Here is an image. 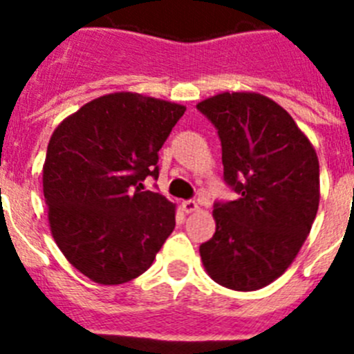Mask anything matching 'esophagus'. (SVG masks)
<instances>
[{"mask_svg":"<svg viewBox=\"0 0 354 354\" xmlns=\"http://www.w3.org/2000/svg\"><path fill=\"white\" fill-rule=\"evenodd\" d=\"M196 209H198V204H196L195 200H184L183 202V211L195 212Z\"/></svg>","mask_w":354,"mask_h":354,"instance_id":"1","label":"esophagus"}]
</instances>
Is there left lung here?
I'll use <instances>...</instances> for the list:
<instances>
[{
    "label": "left lung",
    "instance_id": "8db88e82",
    "mask_svg": "<svg viewBox=\"0 0 354 354\" xmlns=\"http://www.w3.org/2000/svg\"><path fill=\"white\" fill-rule=\"evenodd\" d=\"M218 131L223 179L236 200H216V232L200 245L209 277L257 290L290 266L319 207L314 147L282 106L259 93H220L196 106Z\"/></svg>",
    "mask_w": 354,
    "mask_h": 354
}]
</instances>
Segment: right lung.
Returning a JSON list of instances; mask_svg holds the SVG:
<instances>
[{"instance_id":"1","label":"right lung","mask_w":354,"mask_h":354,"mask_svg":"<svg viewBox=\"0 0 354 354\" xmlns=\"http://www.w3.org/2000/svg\"><path fill=\"white\" fill-rule=\"evenodd\" d=\"M186 108L120 92L84 104L56 127L44 162V198L56 245L84 277L117 286L140 277L175 228L156 192L159 149Z\"/></svg>"}]
</instances>
